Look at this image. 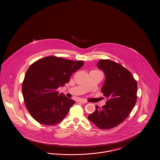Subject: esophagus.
Returning a JSON list of instances; mask_svg holds the SVG:
<instances>
[{"label": "esophagus", "instance_id": "1", "mask_svg": "<svg viewBox=\"0 0 160 160\" xmlns=\"http://www.w3.org/2000/svg\"><path fill=\"white\" fill-rule=\"evenodd\" d=\"M78 102H80V103H82V104H84L86 102V101H84L83 99H80L78 101Z\"/></svg>", "mask_w": 160, "mask_h": 160}]
</instances>
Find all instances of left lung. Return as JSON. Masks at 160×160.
<instances>
[{"instance_id": "left-lung-1", "label": "left lung", "mask_w": 160, "mask_h": 160, "mask_svg": "<svg viewBox=\"0 0 160 160\" xmlns=\"http://www.w3.org/2000/svg\"><path fill=\"white\" fill-rule=\"evenodd\" d=\"M97 67L106 77L101 92L106 98L105 106H96L88 119L101 129H111L123 122L137 101V83L131 72L121 64L101 59Z\"/></svg>"}]
</instances>
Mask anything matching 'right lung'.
Segmentation results:
<instances>
[{
  "mask_svg": "<svg viewBox=\"0 0 160 160\" xmlns=\"http://www.w3.org/2000/svg\"><path fill=\"white\" fill-rule=\"evenodd\" d=\"M83 64V61L50 56L29 67L23 80L22 93L25 106L35 121L54 125L65 118L76 102L57 89L68 83L72 73Z\"/></svg>",
  "mask_w": 160,
  "mask_h": 160,
  "instance_id": "obj_1",
  "label": "right lung"
}]
</instances>
